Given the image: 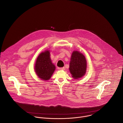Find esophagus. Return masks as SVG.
I'll return each instance as SVG.
<instances>
[{
  "label": "esophagus",
  "mask_w": 123,
  "mask_h": 123,
  "mask_svg": "<svg viewBox=\"0 0 123 123\" xmlns=\"http://www.w3.org/2000/svg\"><path fill=\"white\" fill-rule=\"evenodd\" d=\"M59 69L60 70H65V67H62V68H59Z\"/></svg>",
  "instance_id": "obj_1"
}]
</instances>
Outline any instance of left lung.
Listing matches in <instances>:
<instances>
[{
    "label": "left lung",
    "mask_w": 123,
    "mask_h": 123,
    "mask_svg": "<svg viewBox=\"0 0 123 123\" xmlns=\"http://www.w3.org/2000/svg\"><path fill=\"white\" fill-rule=\"evenodd\" d=\"M87 61L82 53L74 51L71 55L69 70L74 79H78L82 77L86 73Z\"/></svg>",
    "instance_id": "1"
}]
</instances>
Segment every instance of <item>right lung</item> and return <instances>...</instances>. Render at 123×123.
<instances>
[{
	"instance_id": "obj_1",
	"label": "right lung",
	"mask_w": 123,
	"mask_h": 123,
	"mask_svg": "<svg viewBox=\"0 0 123 123\" xmlns=\"http://www.w3.org/2000/svg\"><path fill=\"white\" fill-rule=\"evenodd\" d=\"M50 54V52L47 50L41 53L35 62V70L37 75L40 79L44 80H49L55 70Z\"/></svg>"
}]
</instances>
